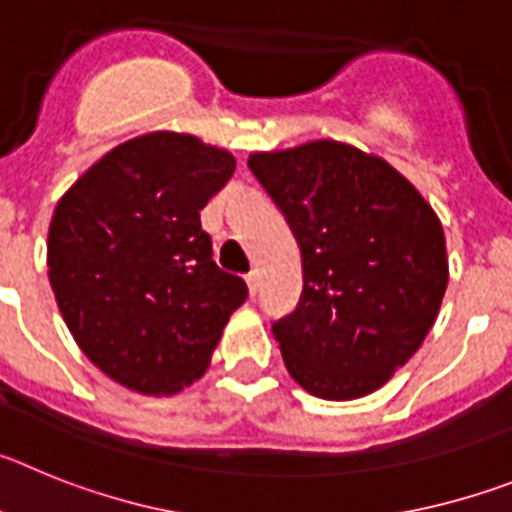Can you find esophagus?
Here are the masks:
<instances>
[{
	"mask_svg": "<svg viewBox=\"0 0 512 512\" xmlns=\"http://www.w3.org/2000/svg\"><path fill=\"white\" fill-rule=\"evenodd\" d=\"M246 284H248V292H251L253 297H256V292H259V271L253 269L246 274Z\"/></svg>",
	"mask_w": 512,
	"mask_h": 512,
	"instance_id": "1",
	"label": "esophagus"
}]
</instances>
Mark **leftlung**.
Masks as SVG:
<instances>
[{
  "mask_svg": "<svg viewBox=\"0 0 512 512\" xmlns=\"http://www.w3.org/2000/svg\"><path fill=\"white\" fill-rule=\"evenodd\" d=\"M248 166L302 253L300 305L271 328L289 377L323 400L372 395L438 318L441 220L395 166L338 140L251 153Z\"/></svg>",
  "mask_w": 512,
  "mask_h": 512,
  "instance_id": "1",
  "label": "left lung"
}]
</instances>
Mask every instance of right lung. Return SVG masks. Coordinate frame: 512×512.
Returning a JSON list of instances; mask_svg holds the SVG:
<instances>
[{
  "label": "right lung",
  "instance_id": "add662e5",
  "mask_svg": "<svg viewBox=\"0 0 512 512\" xmlns=\"http://www.w3.org/2000/svg\"><path fill=\"white\" fill-rule=\"evenodd\" d=\"M233 153L174 130L104 153L58 200L48 279L89 361L140 395H176L210 366L246 282L212 261L200 210Z\"/></svg>",
  "mask_w": 512,
  "mask_h": 512
}]
</instances>
